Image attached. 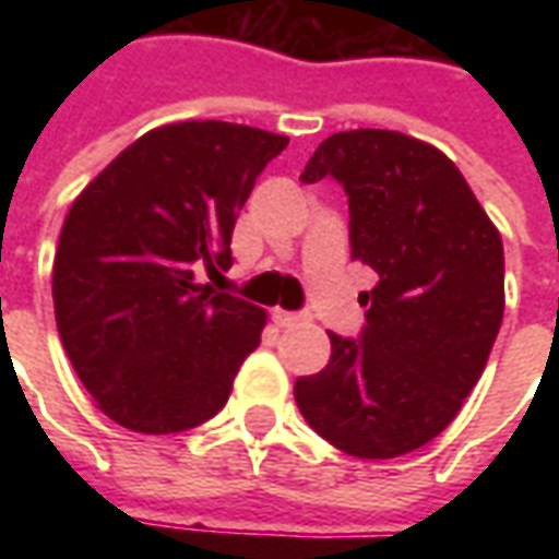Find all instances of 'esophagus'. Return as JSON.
I'll use <instances>...</instances> for the list:
<instances>
[{"label":"esophagus","mask_w":559,"mask_h":559,"mask_svg":"<svg viewBox=\"0 0 559 559\" xmlns=\"http://www.w3.org/2000/svg\"><path fill=\"white\" fill-rule=\"evenodd\" d=\"M272 320L278 323V326H293V323H299L302 314H296V311H284V308H275L272 311Z\"/></svg>","instance_id":"1"}]
</instances>
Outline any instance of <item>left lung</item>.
I'll use <instances>...</instances> for the list:
<instances>
[{"label":"left lung","instance_id":"1","mask_svg":"<svg viewBox=\"0 0 559 559\" xmlns=\"http://www.w3.org/2000/svg\"><path fill=\"white\" fill-rule=\"evenodd\" d=\"M335 179L350 254L377 272L359 338L329 332L320 374L293 395L323 440L356 457H399L455 419L503 323V242L440 148L380 128L341 131L302 182Z\"/></svg>","mask_w":559,"mask_h":559}]
</instances>
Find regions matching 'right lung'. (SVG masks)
Wrapping results in <instances>:
<instances>
[{
	"label": "right lung",
	"mask_w": 559,
	"mask_h": 559,
	"mask_svg": "<svg viewBox=\"0 0 559 559\" xmlns=\"http://www.w3.org/2000/svg\"><path fill=\"white\" fill-rule=\"evenodd\" d=\"M287 143L215 119L155 128L74 200L53 260L56 326L122 428L188 431L230 399L266 311L197 284V269L230 266L239 209Z\"/></svg>",
	"instance_id": "obj_1"
}]
</instances>
